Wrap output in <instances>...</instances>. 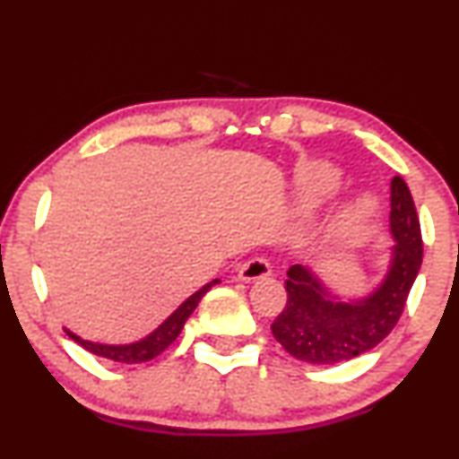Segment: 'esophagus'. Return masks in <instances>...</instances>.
<instances>
[{"label":"esophagus","mask_w":459,"mask_h":459,"mask_svg":"<svg viewBox=\"0 0 459 459\" xmlns=\"http://www.w3.org/2000/svg\"><path fill=\"white\" fill-rule=\"evenodd\" d=\"M269 273H272V264H269L267 258L254 256L246 264H241L239 280L241 282H254V280L267 278Z\"/></svg>","instance_id":"esophagus-1"}]
</instances>
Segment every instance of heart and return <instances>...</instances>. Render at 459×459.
Wrapping results in <instances>:
<instances>
[{"instance_id":"b5f03b06","label":"heart","mask_w":459,"mask_h":459,"mask_svg":"<svg viewBox=\"0 0 459 459\" xmlns=\"http://www.w3.org/2000/svg\"><path fill=\"white\" fill-rule=\"evenodd\" d=\"M340 190V175L335 173L329 164L316 162L310 167L301 169L299 173V201L306 209L318 207L320 203H325L331 198L335 192ZM372 201L369 198H357L349 207L344 209L338 220V233L340 235H351L355 230L361 229L368 222V218L372 215Z\"/></svg>"}]
</instances>
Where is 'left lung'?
I'll return each mask as SVG.
<instances>
[{"label":"left lung","mask_w":459,"mask_h":459,"mask_svg":"<svg viewBox=\"0 0 459 459\" xmlns=\"http://www.w3.org/2000/svg\"><path fill=\"white\" fill-rule=\"evenodd\" d=\"M389 224L395 239L389 272L361 299L340 301L316 273L292 264L284 282L289 299L272 325L273 338L286 352L307 363L333 366L372 351L394 331L423 261L421 226L402 177L391 179Z\"/></svg>","instance_id":"obj_1"}]
</instances>
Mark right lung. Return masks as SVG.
<instances>
[{
	"mask_svg": "<svg viewBox=\"0 0 459 459\" xmlns=\"http://www.w3.org/2000/svg\"><path fill=\"white\" fill-rule=\"evenodd\" d=\"M218 282L220 280H213V282H209L203 286V289H198L195 295L187 297V299L181 303V306L177 307V310L170 314V316L164 320V323L160 325L156 331H152V333H149L147 338H143L141 342H132V344H119V346L96 344V342L79 338V335L72 333V331H68V329H64V331L76 342V344H81L85 351H90L98 357L110 359V361H117V363L152 361V359H156L160 352H164L170 344H173V342L177 340V335H179L181 329H184L186 320L190 318V314L196 310L198 301H201L203 297H205V292Z\"/></svg>",
	"mask_w": 459,
	"mask_h": 459,
	"instance_id": "add662e5",
	"label": "right lung"
}]
</instances>
